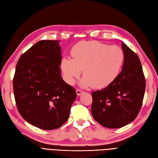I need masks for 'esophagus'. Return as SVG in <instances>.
Segmentation results:
<instances>
[{
	"mask_svg": "<svg viewBox=\"0 0 158 158\" xmlns=\"http://www.w3.org/2000/svg\"><path fill=\"white\" fill-rule=\"evenodd\" d=\"M76 93H77V95L79 96V95H81L83 94V91H81V90H80V89H77Z\"/></svg>",
	"mask_w": 158,
	"mask_h": 158,
	"instance_id": "34e87169",
	"label": "esophagus"
}]
</instances>
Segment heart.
<instances>
[{
  "instance_id": "heart-1",
  "label": "heart",
  "mask_w": 158,
  "mask_h": 158,
  "mask_svg": "<svg viewBox=\"0 0 158 158\" xmlns=\"http://www.w3.org/2000/svg\"><path fill=\"white\" fill-rule=\"evenodd\" d=\"M71 55L72 59L63 58L60 64L64 81L74 84L83 70L81 85L94 89L104 88L114 81L124 60L121 48L96 40L79 42L73 47Z\"/></svg>"
}]
</instances>
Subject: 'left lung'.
<instances>
[{
	"instance_id": "1",
	"label": "left lung",
	"mask_w": 158,
	"mask_h": 158,
	"mask_svg": "<svg viewBox=\"0 0 158 158\" xmlns=\"http://www.w3.org/2000/svg\"><path fill=\"white\" fill-rule=\"evenodd\" d=\"M124 61L120 73L110 85L91 94V114L103 126L116 129L132 122L142 106L145 79L139 56L121 43Z\"/></svg>"
}]
</instances>
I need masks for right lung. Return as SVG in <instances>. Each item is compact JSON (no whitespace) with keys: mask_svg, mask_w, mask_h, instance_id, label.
Segmentation results:
<instances>
[{"mask_svg":"<svg viewBox=\"0 0 158 158\" xmlns=\"http://www.w3.org/2000/svg\"><path fill=\"white\" fill-rule=\"evenodd\" d=\"M59 40H42L18 60L13 79L15 102L28 123L44 130L60 127L67 121L77 98L75 89L60 75Z\"/></svg>","mask_w":158,"mask_h":158,"instance_id":"right-lung-1","label":"right lung"}]
</instances>
